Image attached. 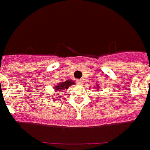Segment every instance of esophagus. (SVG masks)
<instances>
[{
	"mask_svg": "<svg viewBox=\"0 0 150 150\" xmlns=\"http://www.w3.org/2000/svg\"><path fill=\"white\" fill-rule=\"evenodd\" d=\"M83 80L82 79H80V80H77V84L78 85H81V84H83Z\"/></svg>",
	"mask_w": 150,
	"mask_h": 150,
	"instance_id": "obj_1",
	"label": "esophagus"
}]
</instances>
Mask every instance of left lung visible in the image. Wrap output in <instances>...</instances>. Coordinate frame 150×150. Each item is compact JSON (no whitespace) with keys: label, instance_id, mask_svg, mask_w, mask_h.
<instances>
[{"label":"left lung","instance_id":"left-lung-1","mask_svg":"<svg viewBox=\"0 0 150 150\" xmlns=\"http://www.w3.org/2000/svg\"><path fill=\"white\" fill-rule=\"evenodd\" d=\"M97 87H98V86H97Z\"/></svg>","mask_w":150,"mask_h":150}]
</instances>
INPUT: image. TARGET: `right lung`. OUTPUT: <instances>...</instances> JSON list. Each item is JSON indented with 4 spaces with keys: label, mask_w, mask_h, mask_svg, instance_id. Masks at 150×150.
<instances>
[{
    "label": "right lung",
    "mask_w": 150,
    "mask_h": 150,
    "mask_svg": "<svg viewBox=\"0 0 150 150\" xmlns=\"http://www.w3.org/2000/svg\"><path fill=\"white\" fill-rule=\"evenodd\" d=\"M74 84L75 83H74V81H73L67 80L64 82H61V83L57 84L56 86L54 87V90H56V91H57L58 90H67L70 86L74 85Z\"/></svg>",
    "instance_id": "1"
}]
</instances>
